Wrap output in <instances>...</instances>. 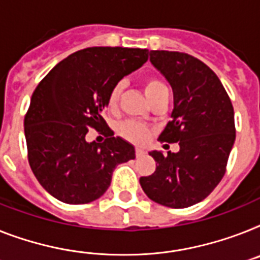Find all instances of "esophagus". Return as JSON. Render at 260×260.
I'll list each match as a JSON object with an SVG mask.
<instances>
[{"mask_svg": "<svg viewBox=\"0 0 260 260\" xmlns=\"http://www.w3.org/2000/svg\"><path fill=\"white\" fill-rule=\"evenodd\" d=\"M146 154L145 150L142 149H135V155H137V158H141V156H143Z\"/></svg>", "mask_w": 260, "mask_h": 260, "instance_id": "34e87169", "label": "esophagus"}]
</instances>
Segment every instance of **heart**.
<instances>
[{"mask_svg":"<svg viewBox=\"0 0 260 260\" xmlns=\"http://www.w3.org/2000/svg\"><path fill=\"white\" fill-rule=\"evenodd\" d=\"M143 90H145V94L147 96L149 102H151L153 100H155L156 96L160 95L162 93L167 91L166 86L162 81H159L158 78H154V77H150L145 81L143 83ZM122 91V85L118 83L115 85L113 89H111L110 94L107 96V107L109 110H115L118 106V101H119V94ZM118 133L121 135L122 138H125L126 141L133 143H137V145H142L145 143L150 137V130L146 127L142 123H138V122L134 121H127L123 122L122 125H119L118 127Z\"/></svg>","mask_w":260,"mask_h":260,"instance_id":"1","label":"heart"}]
</instances>
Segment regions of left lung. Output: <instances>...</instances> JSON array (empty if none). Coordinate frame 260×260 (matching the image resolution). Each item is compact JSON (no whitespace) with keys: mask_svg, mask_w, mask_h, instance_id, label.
Here are the masks:
<instances>
[{"mask_svg":"<svg viewBox=\"0 0 260 260\" xmlns=\"http://www.w3.org/2000/svg\"><path fill=\"white\" fill-rule=\"evenodd\" d=\"M150 62L170 83L171 121L160 142H179V151H150L156 169L139 178L151 201L184 209L211 194L226 173L235 142L234 107L222 82L209 66L186 53L150 51Z\"/></svg>","mask_w":260,"mask_h":260,"instance_id":"8db88e82","label":"left lung"}]
</instances>
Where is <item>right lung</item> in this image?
Returning <instances> with one entry per match:
<instances>
[{
  "label": "right lung",
  "instance_id": "add662e5",
  "mask_svg": "<svg viewBox=\"0 0 260 260\" xmlns=\"http://www.w3.org/2000/svg\"><path fill=\"white\" fill-rule=\"evenodd\" d=\"M147 49L87 48L51 69L30 100L25 138L31 171L58 201L83 205L101 198L117 165L135 158L134 146L114 137L102 111L111 89L147 61ZM89 128L105 130L87 143Z\"/></svg>",
  "mask_w": 260,
  "mask_h": 260
}]
</instances>
